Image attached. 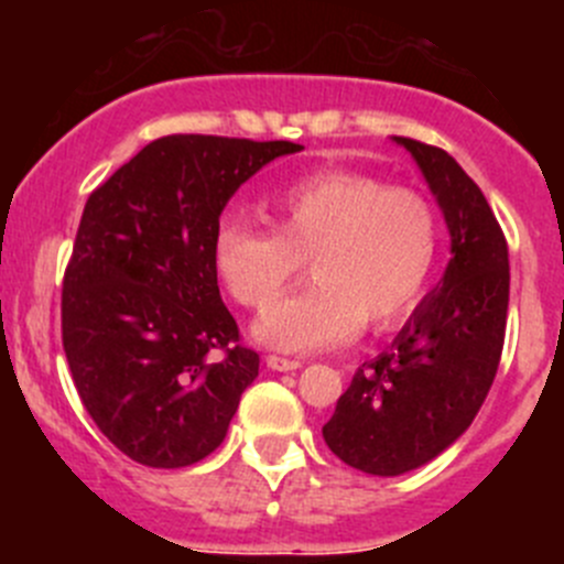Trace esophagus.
<instances>
[{
  "label": "esophagus",
  "instance_id": "34e87169",
  "mask_svg": "<svg viewBox=\"0 0 564 564\" xmlns=\"http://www.w3.org/2000/svg\"><path fill=\"white\" fill-rule=\"evenodd\" d=\"M265 365H269L271 370H276V372H293V370H299L301 361L284 359V356H274V354H271L269 359H265Z\"/></svg>",
  "mask_w": 564,
  "mask_h": 564
}]
</instances>
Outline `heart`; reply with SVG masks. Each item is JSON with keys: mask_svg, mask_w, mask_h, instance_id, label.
<instances>
[{"mask_svg": "<svg viewBox=\"0 0 564 564\" xmlns=\"http://www.w3.org/2000/svg\"><path fill=\"white\" fill-rule=\"evenodd\" d=\"M274 230L227 216L210 260L227 293L265 310L303 260L316 284L278 302L254 337L288 354L348 343L361 323L392 328L425 295L442 247L436 208L414 188L354 170H321L282 183L265 199Z\"/></svg>", "mask_w": 564, "mask_h": 564, "instance_id": "b5f03b06", "label": "heart"}]
</instances>
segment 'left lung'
<instances>
[{
  "instance_id": "obj_1",
  "label": "left lung",
  "mask_w": 564,
  "mask_h": 564,
  "mask_svg": "<svg viewBox=\"0 0 564 564\" xmlns=\"http://www.w3.org/2000/svg\"><path fill=\"white\" fill-rule=\"evenodd\" d=\"M394 142L425 175L453 258L389 350L356 370L323 425L343 464L376 477L420 469L464 436L496 378L510 301L505 232L477 183L447 150Z\"/></svg>"
}]
</instances>
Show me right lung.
Here are the masks:
<instances>
[{"mask_svg": "<svg viewBox=\"0 0 564 564\" xmlns=\"http://www.w3.org/2000/svg\"><path fill=\"white\" fill-rule=\"evenodd\" d=\"M299 150L172 133L87 199L63 282V348L87 414L137 464L181 469L214 453L258 378L210 241L232 194Z\"/></svg>", "mask_w": 564, "mask_h": 564, "instance_id": "add662e5", "label": "right lung"}]
</instances>
